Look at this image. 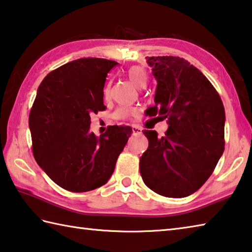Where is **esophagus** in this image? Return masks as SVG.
<instances>
[{
  "label": "esophagus",
  "mask_w": 252,
  "mask_h": 252,
  "mask_svg": "<svg viewBox=\"0 0 252 252\" xmlns=\"http://www.w3.org/2000/svg\"><path fill=\"white\" fill-rule=\"evenodd\" d=\"M132 130H133L134 134H141L142 133V127L139 126H132Z\"/></svg>",
  "instance_id": "1"
}]
</instances>
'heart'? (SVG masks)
Here are the masks:
<instances>
[{
	"label": "heart",
	"mask_w": 252,
	"mask_h": 252,
	"mask_svg": "<svg viewBox=\"0 0 252 252\" xmlns=\"http://www.w3.org/2000/svg\"><path fill=\"white\" fill-rule=\"evenodd\" d=\"M127 77L132 81V84L138 87V88H144L146 85V81H148V72L145 71L142 67L139 66H133L131 67L129 70H127ZM109 94H110V85H107L104 87L103 94L104 97H108ZM136 110L130 108H119L118 110L114 112L113 117L116 119H120V120H126V119H129L132 114H135Z\"/></svg>",
	"instance_id": "1"
}]
</instances>
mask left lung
I'll return each mask as SVG.
<instances>
[{"mask_svg": "<svg viewBox=\"0 0 252 252\" xmlns=\"http://www.w3.org/2000/svg\"><path fill=\"white\" fill-rule=\"evenodd\" d=\"M158 81L155 106L145 113L166 119L165 135L144 130L149 148L140 158L144 184L165 197L195 193L212 175L225 150V108L197 68L176 56L146 57Z\"/></svg>", "mask_w": 252, "mask_h": 252, "instance_id": "1", "label": "left lung"}]
</instances>
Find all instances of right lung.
Wrapping results in <instances>:
<instances>
[{
  "instance_id": "add662e5",
  "label": "right lung",
  "mask_w": 252,
  "mask_h": 252,
  "mask_svg": "<svg viewBox=\"0 0 252 252\" xmlns=\"http://www.w3.org/2000/svg\"><path fill=\"white\" fill-rule=\"evenodd\" d=\"M118 63L80 58L50 71L37 89L29 125L34 158L62 189L84 193L106 184L131 134L111 126L100 136L90 132V114L106 109L103 87Z\"/></svg>"
}]
</instances>
